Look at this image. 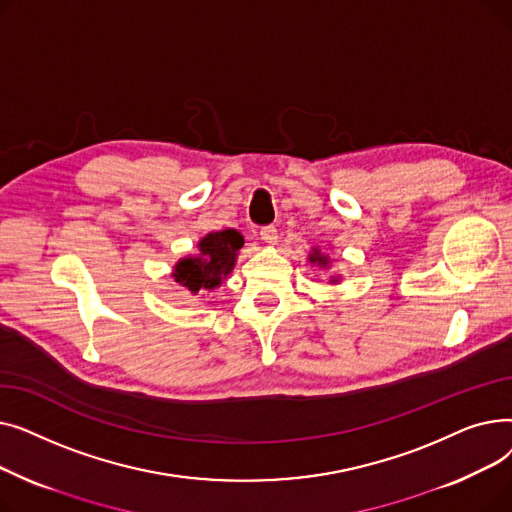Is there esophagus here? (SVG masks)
<instances>
[{"mask_svg":"<svg viewBox=\"0 0 512 512\" xmlns=\"http://www.w3.org/2000/svg\"><path fill=\"white\" fill-rule=\"evenodd\" d=\"M259 234H261V240H265L267 245H274V242L278 240V230H276V226H263Z\"/></svg>","mask_w":512,"mask_h":512,"instance_id":"34e87169","label":"esophagus"}]
</instances>
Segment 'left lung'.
Returning <instances> with one entry per match:
<instances>
[{
	"label": "left lung",
	"mask_w": 512,
	"mask_h": 512,
	"mask_svg": "<svg viewBox=\"0 0 512 512\" xmlns=\"http://www.w3.org/2000/svg\"><path fill=\"white\" fill-rule=\"evenodd\" d=\"M309 259H311L313 263H319V265H326V263H328V259H326V257H321V255H319V251H315Z\"/></svg>",
	"instance_id": "1"
}]
</instances>
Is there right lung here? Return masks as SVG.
<instances>
[{
    "label": "right lung",
    "mask_w": 512,
    "mask_h": 512,
    "mask_svg": "<svg viewBox=\"0 0 512 512\" xmlns=\"http://www.w3.org/2000/svg\"><path fill=\"white\" fill-rule=\"evenodd\" d=\"M242 236L236 230L211 232L199 242V255L178 261L174 278L193 294L220 286L234 267L236 251L242 247Z\"/></svg>",
    "instance_id": "obj_1"
}]
</instances>
